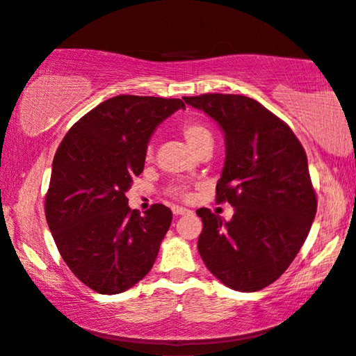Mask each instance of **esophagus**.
<instances>
[{
  "label": "esophagus",
  "instance_id": "1",
  "mask_svg": "<svg viewBox=\"0 0 356 356\" xmlns=\"http://www.w3.org/2000/svg\"><path fill=\"white\" fill-rule=\"evenodd\" d=\"M172 213H174V216H181V215H188V213H191V210H187V208H182V207H179V205H174L172 207Z\"/></svg>",
  "mask_w": 356,
  "mask_h": 356
}]
</instances>
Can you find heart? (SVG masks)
<instances>
[{
    "label": "heart",
    "instance_id": "obj_1",
    "mask_svg": "<svg viewBox=\"0 0 356 356\" xmlns=\"http://www.w3.org/2000/svg\"><path fill=\"white\" fill-rule=\"evenodd\" d=\"M181 134L184 138H186L187 145L191 146L197 154L200 153L202 149L213 146V134L210 131V129L197 120L184 122L181 127ZM146 156H151V148H148V151H146ZM169 192L177 198L191 197V193H188V191L184 186H172Z\"/></svg>",
    "mask_w": 356,
    "mask_h": 356
}]
</instances>
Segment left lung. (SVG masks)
<instances>
[{"mask_svg": "<svg viewBox=\"0 0 356 356\" xmlns=\"http://www.w3.org/2000/svg\"><path fill=\"white\" fill-rule=\"evenodd\" d=\"M184 101L225 134L216 202L234 207L229 221L198 208V252L226 286L262 290L290 267L314 221L317 198L305 148L285 122L250 97L202 94Z\"/></svg>", "mask_w": 356, "mask_h": 356, "instance_id": "8db88e82", "label": "left lung"}]
</instances>
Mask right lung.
<instances>
[{
	"label": "right lung",
	"instance_id": "1",
	"mask_svg": "<svg viewBox=\"0 0 356 356\" xmlns=\"http://www.w3.org/2000/svg\"><path fill=\"white\" fill-rule=\"evenodd\" d=\"M181 99L115 96L79 118L56 149L45 218L71 272L101 295L136 285L153 267L172 211L154 203L141 216L129 207L148 141Z\"/></svg>",
	"mask_w": 356,
	"mask_h": 356
}]
</instances>
